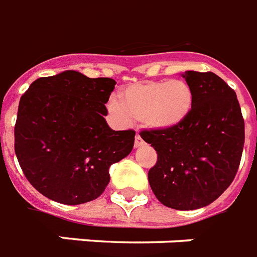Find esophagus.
<instances>
[{"instance_id": "1", "label": "esophagus", "mask_w": 257, "mask_h": 257, "mask_svg": "<svg viewBox=\"0 0 257 257\" xmlns=\"http://www.w3.org/2000/svg\"><path fill=\"white\" fill-rule=\"evenodd\" d=\"M143 143H145V142H143V139H142V137L139 134H137V137H135V147H141V146H143Z\"/></svg>"}]
</instances>
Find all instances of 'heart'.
<instances>
[{"label": "heart", "mask_w": 257, "mask_h": 257, "mask_svg": "<svg viewBox=\"0 0 257 257\" xmlns=\"http://www.w3.org/2000/svg\"><path fill=\"white\" fill-rule=\"evenodd\" d=\"M194 106V91L183 79L146 81L124 87L122 100L112 96L107 108L120 123L142 120L153 130L167 131L182 126Z\"/></svg>", "instance_id": "obj_1"}]
</instances>
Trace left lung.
Returning <instances> with one entry per match:
<instances>
[{"instance_id": "obj_1", "label": "left lung", "mask_w": 257, "mask_h": 257, "mask_svg": "<svg viewBox=\"0 0 257 257\" xmlns=\"http://www.w3.org/2000/svg\"><path fill=\"white\" fill-rule=\"evenodd\" d=\"M194 91L190 116L178 128L143 130L158 161L149 182L158 200L174 210H198L232 183L244 147V119L236 93L216 74L186 71Z\"/></svg>"}]
</instances>
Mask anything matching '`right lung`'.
Returning <instances> with one entry per match:
<instances>
[{"label": "right lung", "mask_w": 257, "mask_h": 257, "mask_svg": "<svg viewBox=\"0 0 257 257\" xmlns=\"http://www.w3.org/2000/svg\"><path fill=\"white\" fill-rule=\"evenodd\" d=\"M111 78L74 70L38 78L20 99L14 151L26 179L54 202L75 206L102 195L108 168L131 153L135 131L108 127Z\"/></svg>", "instance_id": "obj_1"}]
</instances>
